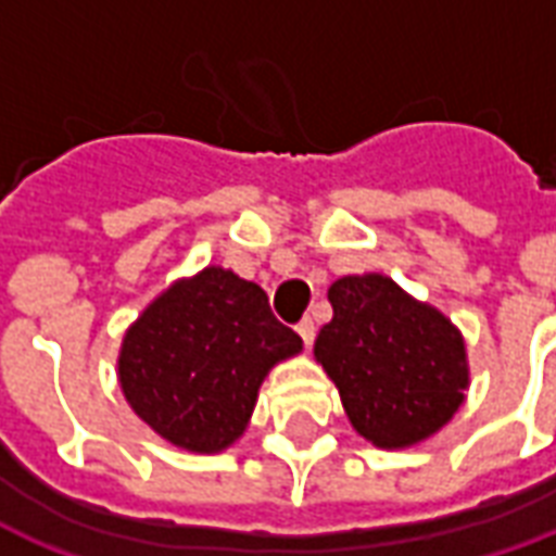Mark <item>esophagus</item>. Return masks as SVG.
<instances>
[{"label":"esophagus","mask_w":556,"mask_h":556,"mask_svg":"<svg viewBox=\"0 0 556 556\" xmlns=\"http://www.w3.org/2000/svg\"><path fill=\"white\" fill-rule=\"evenodd\" d=\"M296 332L303 338V344L312 346V341H315V320H312V317H303V320L296 324Z\"/></svg>","instance_id":"esophagus-1"}]
</instances>
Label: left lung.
Instances as JSON below:
<instances>
[{
  "label": "left lung",
  "instance_id": "1",
  "mask_svg": "<svg viewBox=\"0 0 556 556\" xmlns=\"http://www.w3.org/2000/svg\"><path fill=\"white\" fill-rule=\"evenodd\" d=\"M332 320L315 341L353 429L376 446H410L443 429L464 402L466 350L438 308L381 274L329 288Z\"/></svg>",
  "mask_w": 556,
  "mask_h": 556
}]
</instances>
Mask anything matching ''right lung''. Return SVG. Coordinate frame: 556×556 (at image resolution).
<instances>
[{"mask_svg":"<svg viewBox=\"0 0 556 556\" xmlns=\"http://www.w3.org/2000/svg\"><path fill=\"white\" fill-rule=\"evenodd\" d=\"M300 350V334L279 324L256 282L203 268L127 329L118 381L160 438L189 452H222L248 426L270 367Z\"/></svg>","mask_w":556,"mask_h":556,"instance_id":"1","label":"right lung"}]
</instances>
